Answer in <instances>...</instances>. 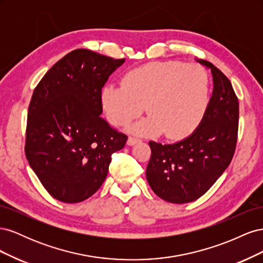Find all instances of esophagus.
Masks as SVG:
<instances>
[{
	"label": "esophagus",
	"instance_id": "1",
	"mask_svg": "<svg viewBox=\"0 0 263 263\" xmlns=\"http://www.w3.org/2000/svg\"><path fill=\"white\" fill-rule=\"evenodd\" d=\"M139 141L138 138H135V137H128V139H127V145L128 146H134L135 144H137V142Z\"/></svg>",
	"mask_w": 263,
	"mask_h": 263
}]
</instances>
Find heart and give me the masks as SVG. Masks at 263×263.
<instances>
[{
  "label": "heart",
  "instance_id": "obj_1",
  "mask_svg": "<svg viewBox=\"0 0 263 263\" xmlns=\"http://www.w3.org/2000/svg\"><path fill=\"white\" fill-rule=\"evenodd\" d=\"M101 100L113 125L130 123L146 104L149 115L132 130L145 136L163 130L166 137L179 138L202 121L209 106L210 79L197 65L154 62L129 71L123 84L105 85Z\"/></svg>",
  "mask_w": 263,
  "mask_h": 263
}]
</instances>
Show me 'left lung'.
Segmentation results:
<instances>
[{
  "label": "left lung",
  "instance_id": "left-lung-1",
  "mask_svg": "<svg viewBox=\"0 0 263 263\" xmlns=\"http://www.w3.org/2000/svg\"><path fill=\"white\" fill-rule=\"evenodd\" d=\"M214 89L208 109L189 137L173 144L150 141L146 177L162 200L184 204L205 194L232 161L238 134L239 103L227 77L211 62Z\"/></svg>",
  "mask_w": 263,
  "mask_h": 263
}]
</instances>
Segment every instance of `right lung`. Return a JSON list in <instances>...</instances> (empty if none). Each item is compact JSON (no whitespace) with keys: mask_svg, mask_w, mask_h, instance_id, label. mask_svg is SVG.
I'll return each instance as SVG.
<instances>
[{"mask_svg":"<svg viewBox=\"0 0 263 263\" xmlns=\"http://www.w3.org/2000/svg\"><path fill=\"white\" fill-rule=\"evenodd\" d=\"M125 59L77 49L47 71L27 114L25 154L48 193L63 203L92 196L127 136L101 117L102 87Z\"/></svg>","mask_w":263,"mask_h":263,"instance_id":"right-lung-1","label":"right lung"}]
</instances>
